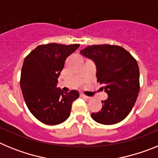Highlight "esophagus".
Listing matches in <instances>:
<instances>
[{"label": "esophagus", "instance_id": "34e87169", "mask_svg": "<svg viewBox=\"0 0 158 158\" xmlns=\"http://www.w3.org/2000/svg\"><path fill=\"white\" fill-rule=\"evenodd\" d=\"M80 96H81V97H82V98L85 99V100H90V99H91V97H89V96H85V94H81Z\"/></svg>", "mask_w": 158, "mask_h": 158}]
</instances>
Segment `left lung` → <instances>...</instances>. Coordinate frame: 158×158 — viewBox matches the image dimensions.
<instances>
[{
    "instance_id": "obj_1",
    "label": "left lung",
    "mask_w": 158,
    "mask_h": 158,
    "mask_svg": "<svg viewBox=\"0 0 158 158\" xmlns=\"http://www.w3.org/2000/svg\"><path fill=\"white\" fill-rule=\"evenodd\" d=\"M80 53L94 61L97 82L104 85L108 95V98L102 101L100 111L92 113V118L104 125L121 122L133 108L140 89L136 59L116 45L89 46Z\"/></svg>"
}]
</instances>
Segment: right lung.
Returning a JSON list of instances; mask_svg holds the SVG:
<instances>
[{"instance_id":"obj_1","label":"right lung","mask_w":158,"mask_h":158,"mask_svg":"<svg viewBox=\"0 0 158 158\" xmlns=\"http://www.w3.org/2000/svg\"><path fill=\"white\" fill-rule=\"evenodd\" d=\"M79 46L43 44L24 58L20 75L23 99L31 113L43 123L57 125L66 120L73 102L79 97L75 90L64 93L56 88L65 59Z\"/></svg>"}]
</instances>
